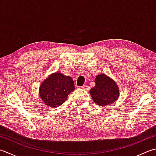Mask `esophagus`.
<instances>
[{
    "label": "esophagus",
    "mask_w": 156,
    "mask_h": 156,
    "mask_svg": "<svg viewBox=\"0 0 156 156\" xmlns=\"http://www.w3.org/2000/svg\"><path fill=\"white\" fill-rule=\"evenodd\" d=\"M82 89H83L85 90H87L88 89H89V87H88V86L87 85H84V86H83L81 87Z\"/></svg>",
    "instance_id": "obj_1"
}]
</instances>
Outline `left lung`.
<instances>
[{"instance_id": "1", "label": "left lung", "mask_w": 156, "mask_h": 156, "mask_svg": "<svg viewBox=\"0 0 156 156\" xmlns=\"http://www.w3.org/2000/svg\"><path fill=\"white\" fill-rule=\"evenodd\" d=\"M95 81L96 86L90 91L94 102L99 106H107L116 102L119 90L113 79L105 74H98Z\"/></svg>"}]
</instances>
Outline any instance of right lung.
<instances>
[{
  "label": "right lung",
  "mask_w": 156,
  "mask_h": 156,
  "mask_svg": "<svg viewBox=\"0 0 156 156\" xmlns=\"http://www.w3.org/2000/svg\"><path fill=\"white\" fill-rule=\"evenodd\" d=\"M39 90L43 103L49 107L54 108L66 101L69 94L75 90V84L69 76L55 72L43 81Z\"/></svg>",
  "instance_id": "right-lung-1"
}]
</instances>
